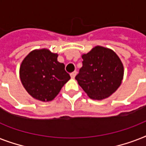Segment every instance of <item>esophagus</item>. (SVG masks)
<instances>
[{
    "label": "esophagus",
    "instance_id": "1",
    "mask_svg": "<svg viewBox=\"0 0 146 146\" xmlns=\"http://www.w3.org/2000/svg\"><path fill=\"white\" fill-rule=\"evenodd\" d=\"M76 75V71H74V72H73V73H70V76L72 78H75Z\"/></svg>",
    "mask_w": 146,
    "mask_h": 146
}]
</instances>
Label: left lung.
Returning a JSON list of instances; mask_svg holds the SVG:
<instances>
[{"instance_id":"obj_1","label":"left lung","mask_w":146,"mask_h":146,"mask_svg":"<svg viewBox=\"0 0 146 146\" xmlns=\"http://www.w3.org/2000/svg\"><path fill=\"white\" fill-rule=\"evenodd\" d=\"M83 61L76 80L90 98H106L118 89L123 76V66L111 49L96 46L82 56Z\"/></svg>"}]
</instances>
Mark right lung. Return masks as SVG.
Returning <instances> with one entry per match:
<instances>
[{
    "label": "right lung",
    "mask_w": 146,
    "mask_h": 146,
    "mask_svg": "<svg viewBox=\"0 0 146 146\" xmlns=\"http://www.w3.org/2000/svg\"><path fill=\"white\" fill-rule=\"evenodd\" d=\"M20 80L24 88L34 98L48 102L54 98L70 78L57 54L47 49L33 50L22 62Z\"/></svg>",
    "instance_id": "add662e5"
}]
</instances>
